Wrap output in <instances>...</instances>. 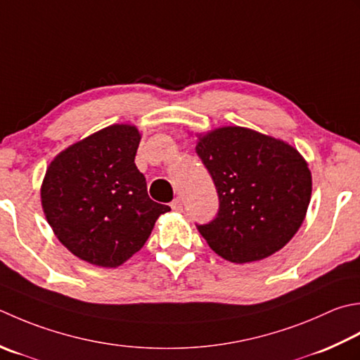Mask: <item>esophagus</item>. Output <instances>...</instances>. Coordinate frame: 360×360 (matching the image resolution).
Returning a JSON list of instances; mask_svg holds the SVG:
<instances>
[{
  "label": "esophagus",
  "instance_id": "1",
  "mask_svg": "<svg viewBox=\"0 0 360 360\" xmlns=\"http://www.w3.org/2000/svg\"><path fill=\"white\" fill-rule=\"evenodd\" d=\"M170 206H172V209L174 210V212H181L182 207H184V202H182L181 198H174V200L172 201Z\"/></svg>",
  "mask_w": 360,
  "mask_h": 360
}]
</instances>
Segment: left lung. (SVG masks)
I'll list each match as a JSON object with an SVG mask.
<instances>
[{"instance_id":"1","label":"left lung","mask_w":360,"mask_h":360,"mask_svg":"<svg viewBox=\"0 0 360 360\" xmlns=\"http://www.w3.org/2000/svg\"><path fill=\"white\" fill-rule=\"evenodd\" d=\"M196 154L218 195L215 218L196 228L218 256L255 262L297 234L311 201L312 178L293 146L228 126L200 139Z\"/></svg>"}]
</instances>
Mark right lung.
Returning <instances> with one entry per match:
<instances>
[{
    "label": "right lung",
    "instance_id": "1",
    "mask_svg": "<svg viewBox=\"0 0 360 360\" xmlns=\"http://www.w3.org/2000/svg\"><path fill=\"white\" fill-rule=\"evenodd\" d=\"M140 134L114 124L67 148L46 170L41 206L54 234L82 260L118 266L142 248L170 207L148 196L136 167Z\"/></svg>",
    "mask_w": 360,
    "mask_h": 360
}]
</instances>
